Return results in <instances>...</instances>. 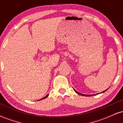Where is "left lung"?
I'll list each match as a JSON object with an SVG mask.
<instances>
[{
	"mask_svg": "<svg viewBox=\"0 0 123 123\" xmlns=\"http://www.w3.org/2000/svg\"><path fill=\"white\" fill-rule=\"evenodd\" d=\"M109 89V88H108V89H106V90H105V91H102V92H101V93H104V92H105V91H106L107 90H108ZM73 90H74V91H75V92L77 93V94H78L79 95H82V96H86V97H91V96H93V95H95L96 94H92V95H86V94H81V93H80V92H77V91H76V90H74V89H73ZM99 94V93H98Z\"/></svg>",
	"mask_w": 123,
	"mask_h": 123,
	"instance_id": "obj_1",
	"label": "left lung"
}]
</instances>
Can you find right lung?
<instances>
[{"instance_id":"add662e5","label":"right lung","mask_w":123,"mask_h":123,"mask_svg":"<svg viewBox=\"0 0 123 123\" xmlns=\"http://www.w3.org/2000/svg\"><path fill=\"white\" fill-rule=\"evenodd\" d=\"M48 96H49V94H47V95H46V97H43V98H42V99H39V101H40V100H42V99H45V98H47V97H48Z\"/></svg>"}]
</instances>
